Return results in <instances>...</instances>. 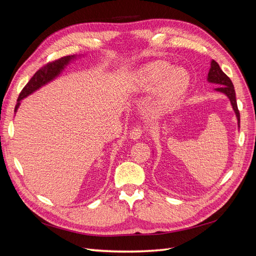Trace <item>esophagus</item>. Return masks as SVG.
Returning a JSON list of instances; mask_svg holds the SVG:
<instances>
[{
  "label": "esophagus",
  "mask_w": 256,
  "mask_h": 256,
  "mask_svg": "<svg viewBox=\"0 0 256 256\" xmlns=\"http://www.w3.org/2000/svg\"><path fill=\"white\" fill-rule=\"evenodd\" d=\"M142 132H143V129L140 126H136L130 131L129 136H130L131 140L136 141V140H138V138H140L142 136Z\"/></svg>",
  "instance_id": "1"
}]
</instances>
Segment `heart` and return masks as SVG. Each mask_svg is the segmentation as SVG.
I'll return each instance as SVG.
<instances>
[{"instance_id": "1", "label": "heart", "mask_w": 256, "mask_h": 256, "mask_svg": "<svg viewBox=\"0 0 256 256\" xmlns=\"http://www.w3.org/2000/svg\"><path fill=\"white\" fill-rule=\"evenodd\" d=\"M160 84L162 99L170 102L180 97L187 90L190 76L184 68H173L166 60H156L146 64L131 76L130 86L134 92H148Z\"/></svg>"}]
</instances>
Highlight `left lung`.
I'll list each match as a JSON object with an SVG mask.
<instances>
[{
  "label": "left lung",
  "mask_w": 256,
  "mask_h": 256,
  "mask_svg": "<svg viewBox=\"0 0 256 256\" xmlns=\"http://www.w3.org/2000/svg\"><path fill=\"white\" fill-rule=\"evenodd\" d=\"M207 81L210 82V83H214V84L220 85V86L216 88V90L223 92V94H226L228 96V98L230 99V102L232 106H233V110L236 114V118H237V120H238V127H240V114H239V110H238V106H237L234 85H233V83H232V81H230L228 76L222 72V69L220 68L219 64L214 60H212L210 69H209L208 76H207Z\"/></svg>",
  "instance_id": "left-lung-1"
}]
</instances>
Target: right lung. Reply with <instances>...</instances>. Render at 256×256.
Here are the masks:
<instances>
[{
  "label": "right lung",
  "mask_w": 256,
  "mask_h": 256,
  "mask_svg": "<svg viewBox=\"0 0 256 256\" xmlns=\"http://www.w3.org/2000/svg\"><path fill=\"white\" fill-rule=\"evenodd\" d=\"M74 58H76V56H68L60 58L56 60L49 62L48 64H46L44 66L38 69V70L35 72V74L28 82V84L21 90L20 95L18 97V100H17L16 108H14V112H17V109L20 106V102L23 98H26V96L32 94L33 92L44 86V84H47L48 82L52 81L69 64V62Z\"/></svg>",
  "instance_id": "1"
}]
</instances>
